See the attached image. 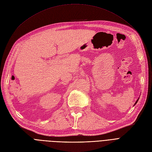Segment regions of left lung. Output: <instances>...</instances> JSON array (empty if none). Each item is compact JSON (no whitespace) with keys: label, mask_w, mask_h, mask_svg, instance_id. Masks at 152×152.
<instances>
[{"label":"left lung","mask_w":152,"mask_h":152,"mask_svg":"<svg viewBox=\"0 0 152 152\" xmlns=\"http://www.w3.org/2000/svg\"><path fill=\"white\" fill-rule=\"evenodd\" d=\"M138 100H137V101H136V102H135V104H137V102H138Z\"/></svg>","instance_id":"left-lung-1"}]
</instances>
